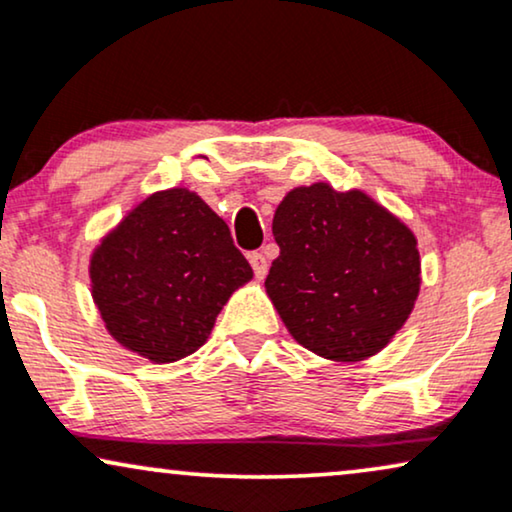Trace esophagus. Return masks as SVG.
<instances>
[{
    "label": "esophagus",
    "instance_id": "esophagus-1",
    "mask_svg": "<svg viewBox=\"0 0 512 512\" xmlns=\"http://www.w3.org/2000/svg\"><path fill=\"white\" fill-rule=\"evenodd\" d=\"M249 263H251V268H254V275L258 277V280H263V277L268 275V258H265V254H261V251L249 254Z\"/></svg>",
    "mask_w": 512,
    "mask_h": 512
}]
</instances>
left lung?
<instances>
[{
	"mask_svg": "<svg viewBox=\"0 0 512 512\" xmlns=\"http://www.w3.org/2000/svg\"><path fill=\"white\" fill-rule=\"evenodd\" d=\"M272 235L280 256L265 291L303 348L360 362L407 322L421 289L416 237L362 190L294 188L275 211Z\"/></svg>",
	"mask_w": 512,
	"mask_h": 512,
	"instance_id": "obj_1",
	"label": "left lung"
}]
</instances>
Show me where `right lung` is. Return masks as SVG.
Here are the masks:
<instances>
[{"label":"right lung","mask_w":512,"mask_h":512,"mask_svg":"<svg viewBox=\"0 0 512 512\" xmlns=\"http://www.w3.org/2000/svg\"><path fill=\"white\" fill-rule=\"evenodd\" d=\"M91 296L126 350L176 362L207 341L232 291L254 272L221 216L195 192H152L91 254Z\"/></svg>","instance_id":"right-lung-1"}]
</instances>
